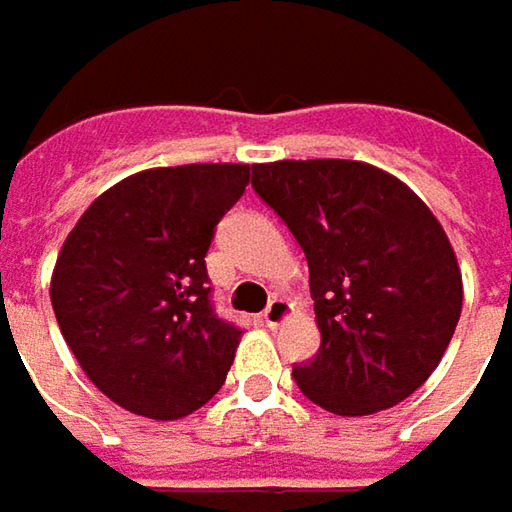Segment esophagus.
Segmentation results:
<instances>
[{
	"mask_svg": "<svg viewBox=\"0 0 512 512\" xmlns=\"http://www.w3.org/2000/svg\"><path fill=\"white\" fill-rule=\"evenodd\" d=\"M291 314V306L289 300H283V297H272V303L266 306L263 311V320H266V326L269 328H277L280 323H286Z\"/></svg>",
	"mask_w": 512,
	"mask_h": 512,
	"instance_id": "obj_1",
	"label": "esophagus"
}]
</instances>
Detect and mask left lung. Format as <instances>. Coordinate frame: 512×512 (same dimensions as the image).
Segmentation results:
<instances>
[{
    "label": "left lung",
    "mask_w": 512,
    "mask_h": 512,
    "mask_svg": "<svg viewBox=\"0 0 512 512\" xmlns=\"http://www.w3.org/2000/svg\"><path fill=\"white\" fill-rule=\"evenodd\" d=\"M252 186L309 260L320 351L291 377L337 416L411 397L462 314V272L442 223L385 169L343 161L252 167Z\"/></svg>",
    "instance_id": "obj_1"
}]
</instances>
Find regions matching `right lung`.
Listing matches in <instances>:
<instances>
[{
  "mask_svg": "<svg viewBox=\"0 0 512 512\" xmlns=\"http://www.w3.org/2000/svg\"><path fill=\"white\" fill-rule=\"evenodd\" d=\"M246 184V164L144 169L101 192L64 240L50 303L115 405L167 422L221 391L243 331L212 309L203 257Z\"/></svg>",
  "mask_w": 512,
  "mask_h": 512,
  "instance_id": "obj_1",
  "label": "right lung"
}]
</instances>
